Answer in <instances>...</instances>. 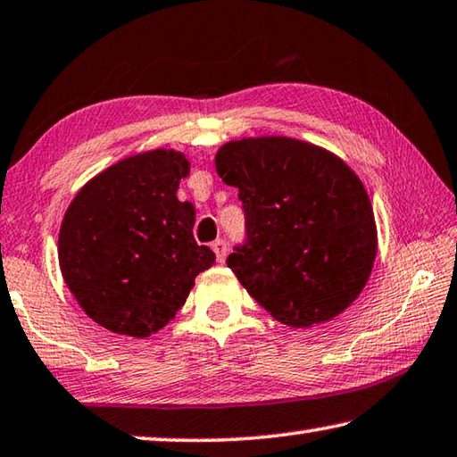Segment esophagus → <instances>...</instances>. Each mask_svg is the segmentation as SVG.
Here are the masks:
<instances>
[{
  "label": "esophagus",
  "instance_id": "34e87169",
  "mask_svg": "<svg viewBox=\"0 0 457 457\" xmlns=\"http://www.w3.org/2000/svg\"><path fill=\"white\" fill-rule=\"evenodd\" d=\"M212 251H214V254H217V261L220 264L227 261V243H225V240H214Z\"/></svg>",
  "mask_w": 457,
  "mask_h": 457
}]
</instances>
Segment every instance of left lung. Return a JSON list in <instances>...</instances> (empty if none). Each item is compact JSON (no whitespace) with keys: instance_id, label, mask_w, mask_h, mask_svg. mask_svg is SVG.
Returning a JSON list of instances; mask_svg holds the SVG:
<instances>
[{"instance_id":"obj_1","label":"left lung","mask_w":457,"mask_h":457,"mask_svg":"<svg viewBox=\"0 0 457 457\" xmlns=\"http://www.w3.org/2000/svg\"><path fill=\"white\" fill-rule=\"evenodd\" d=\"M214 167L246 214L248 243L227 264L274 320L310 328L354 303L378 228L364 183L338 154L292 137H245L222 145Z\"/></svg>"}]
</instances>
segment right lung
Masks as SVG:
<instances>
[{"instance_id":"1","label":"right lung","mask_w":457,"mask_h":457,"mask_svg":"<svg viewBox=\"0 0 457 457\" xmlns=\"http://www.w3.org/2000/svg\"><path fill=\"white\" fill-rule=\"evenodd\" d=\"M185 153L153 149L101 170L73 196L59 228L62 277L91 320L149 338L183 308L214 253L193 237L195 206L177 199Z\"/></svg>"}]
</instances>
